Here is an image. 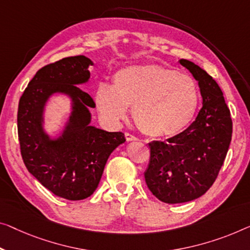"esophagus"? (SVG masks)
Returning <instances> with one entry per match:
<instances>
[{"mask_svg": "<svg viewBox=\"0 0 250 250\" xmlns=\"http://www.w3.org/2000/svg\"><path fill=\"white\" fill-rule=\"evenodd\" d=\"M125 139H126V141H136V140H138V138L136 136L131 135V133L125 132Z\"/></svg>", "mask_w": 250, "mask_h": 250, "instance_id": "esophagus-1", "label": "esophagus"}]
</instances>
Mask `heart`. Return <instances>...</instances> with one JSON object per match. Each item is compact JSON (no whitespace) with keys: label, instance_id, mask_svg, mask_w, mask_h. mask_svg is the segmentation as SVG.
<instances>
[{"label":"heart","instance_id":"obj_1","mask_svg":"<svg viewBox=\"0 0 250 250\" xmlns=\"http://www.w3.org/2000/svg\"><path fill=\"white\" fill-rule=\"evenodd\" d=\"M96 106L112 122L133 118L141 131L151 137H172L191 124L200 103L199 88L192 77L156 65L130 66L119 70L112 86L95 89Z\"/></svg>","mask_w":250,"mask_h":250}]
</instances>
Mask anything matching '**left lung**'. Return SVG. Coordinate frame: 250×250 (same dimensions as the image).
<instances>
[{
	"instance_id": "obj_1",
	"label": "left lung",
	"mask_w": 250,
	"mask_h": 250,
	"mask_svg": "<svg viewBox=\"0 0 250 250\" xmlns=\"http://www.w3.org/2000/svg\"><path fill=\"white\" fill-rule=\"evenodd\" d=\"M199 82L203 106L195 121L165 141L149 143L150 161L145 172L148 188L162 202L175 204L203 195L217 180L232 136V120L223 93L206 70L181 59Z\"/></svg>"
}]
</instances>
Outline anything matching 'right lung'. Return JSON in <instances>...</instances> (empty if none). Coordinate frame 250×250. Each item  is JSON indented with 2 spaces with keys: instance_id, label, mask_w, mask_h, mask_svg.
I'll use <instances>...</instances> for the list:
<instances>
[{
  "instance_id": "1",
  "label": "right lung",
  "mask_w": 250,
  "mask_h": 250,
  "mask_svg": "<svg viewBox=\"0 0 250 250\" xmlns=\"http://www.w3.org/2000/svg\"><path fill=\"white\" fill-rule=\"evenodd\" d=\"M85 56L66 57L40 68L21 95L18 136L27 169L55 195L70 201L91 196L101 180L107 158L125 141V133L107 132L89 125L88 107L95 103L78 84L89 78ZM73 100V112L63 135L51 141L42 129L44 103L54 92Z\"/></svg>"
}]
</instances>
